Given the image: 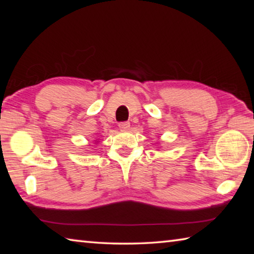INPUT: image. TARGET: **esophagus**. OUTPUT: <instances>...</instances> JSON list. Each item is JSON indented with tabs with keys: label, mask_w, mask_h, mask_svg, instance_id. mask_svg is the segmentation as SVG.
I'll list each match as a JSON object with an SVG mask.
<instances>
[{
	"label": "esophagus",
	"mask_w": 254,
	"mask_h": 254,
	"mask_svg": "<svg viewBox=\"0 0 254 254\" xmlns=\"http://www.w3.org/2000/svg\"><path fill=\"white\" fill-rule=\"evenodd\" d=\"M119 127H120V130L127 131V130H128V127H130V122H121V123H119Z\"/></svg>",
	"instance_id": "1"
}]
</instances>
